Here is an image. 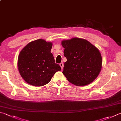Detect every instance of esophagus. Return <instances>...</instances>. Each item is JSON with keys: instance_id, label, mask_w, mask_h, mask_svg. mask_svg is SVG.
Masks as SVG:
<instances>
[{"instance_id": "obj_1", "label": "esophagus", "mask_w": 121, "mask_h": 121, "mask_svg": "<svg viewBox=\"0 0 121 121\" xmlns=\"http://www.w3.org/2000/svg\"><path fill=\"white\" fill-rule=\"evenodd\" d=\"M60 67H61V69H63V67H64L63 63H60Z\"/></svg>"}]
</instances>
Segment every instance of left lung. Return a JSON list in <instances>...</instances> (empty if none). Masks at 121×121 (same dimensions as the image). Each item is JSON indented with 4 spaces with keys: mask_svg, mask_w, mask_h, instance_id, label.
I'll list each match as a JSON object with an SVG mask.
<instances>
[{
    "mask_svg": "<svg viewBox=\"0 0 121 121\" xmlns=\"http://www.w3.org/2000/svg\"><path fill=\"white\" fill-rule=\"evenodd\" d=\"M64 55L67 59L63 74L70 83L84 86L92 83L101 70V53L87 40L78 38L63 40Z\"/></svg>",
    "mask_w": 121,
    "mask_h": 121,
    "instance_id": "1",
    "label": "left lung"
}]
</instances>
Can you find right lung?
Returning a JSON list of instances; mask_svg holds the SVG:
<instances>
[{"instance_id":"obj_1","label":"right lung","mask_w":121,"mask_h":121,"mask_svg":"<svg viewBox=\"0 0 121 121\" xmlns=\"http://www.w3.org/2000/svg\"><path fill=\"white\" fill-rule=\"evenodd\" d=\"M52 47V43L39 39L29 43L20 52L18 70L27 83L44 86L49 83L56 72L61 70L51 53Z\"/></svg>"}]
</instances>
